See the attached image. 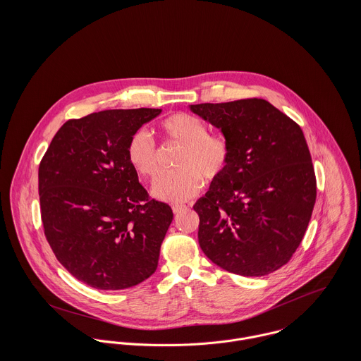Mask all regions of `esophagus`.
<instances>
[{"mask_svg":"<svg viewBox=\"0 0 361 361\" xmlns=\"http://www.w3.org/2000/svg\"><path fill=\"white\" fill-rule=\"evenodd\" d=\"M186 206L185 204H173L172 206V211H173V214H178V212H180L182 209H185Z\"/></svg>","mask_w":361,"mask_h":361,"instance_id":"1","label":"esophagus"}]
</instances>
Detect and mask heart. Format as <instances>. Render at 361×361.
<instances>
[{"label":"heart","mask_w":361,"mask_h":361,"mask_svg":"<svg viewBox=\"0 0 361 361\" xmlns=\"http://www.w3.org/2000/svg\"><path fill=\"white\" fill-rule=\"evenodd\" d=\"M158 130L165 142L182 147L176 157L178 171L162 175L154 183L153 195L165 202L180 203L196 196L203 188V178L211 183L224 176L232 159V147L226 136L208 132L197 116L176 112L165 118ZM126 157L142 176L154 179L159 172V153L146 130H136L128 145Z\"/></svg>","instance_id":"1"}]
</instances>
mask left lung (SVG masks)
Listing matches in <instances>:
<instances>
[{"label":"left lung","instance_id":"1","mask_svg":"<svg viewBox=\"0 0 361 361\" xmlns=\"http://www.w3.org/2000/svg\"><path fill=\"white\" fill-rule=\"evenodd\" d=\"M190 109L221 129L232 147L229 168L193 206L202 250L243 276L279 269L302 243L317 197L303 130L262 99Z\"/></svg>","mask_w":361,"mask_h":361}]
</instances>
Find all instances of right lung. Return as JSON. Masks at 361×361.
<instances>
[{
	"label": "right lung",
	"mask_w": 361,
	"mask_h": 361,
	"mask_svg": "<svg viewBox=\"0 0 361 361\" xmlns=\"http://www.w3.org/2000/svg\"><path fill=\"white\" fill-rule=\"evenodd\" d=\"M157 108L106 109L66 121L42 158L39 196L44 235L80 282L121 290L152 276L172 222L126 157L130 136Z\"/></svg>",
	"instance_id": "obj_1"
}]
</instances>
